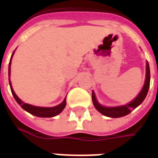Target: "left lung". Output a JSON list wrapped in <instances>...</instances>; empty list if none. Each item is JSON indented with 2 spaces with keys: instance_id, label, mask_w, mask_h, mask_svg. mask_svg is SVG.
I'll return each mask as SVG.
<instances>
[{
  "instance_id": "8db88e82",
  "label": "left lung",
  "mask_w": 158,
  "mask_h": 158,
  "mask_svg": "<svg viewBox=\"0 0 158 158\" xmlns=\"http://www.w3.org/2000/svg\"><path fill=\"white\" fill-rule=\"evenodd\" d=\"M150 82H151V73H150V66L149 63L147 62L146 64V79L144 82V85L143 87L142 91L138 94V96L134 100L129 103L125 106H118V107H104L101 105L98 104L97 101L95 94L93 92L92 98H93V105L95 106V108L97 109L101 114L106 116V117H110V118H121L124 116L128 115L129 113L131 112V110H134L135 108H137L139 105L142 104V102L144 100V98L146 97L149 88H150Z\"/></svg>"
}]
</instances>
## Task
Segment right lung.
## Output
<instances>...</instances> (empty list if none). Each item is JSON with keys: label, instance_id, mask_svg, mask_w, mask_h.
<instances>
[{"label": "right lung", "instance_id": "1", "mask_svg": "<svg viewBox=\"0 0 158 158\" xmlns=\"http://www.w3.org/2000/svg\"><path fill=\"white\" fill-rule=\"evenodd\" d=\"M12 56H13V54H12ZM10 65H11V60H10V62H9V65H8V76L10 75ZM9 85H10V88H11L12 94H13L14 98H15L16 102L21 106V108H23L24 110L31 113L32 115L36 116V117H40V118H52V117H54V116L60 114L65 107V104H66L65 98L60 105L54 106V107H38V106H34L28 105V104H26L24 102L21 101L20 98L17 97L15 93L14 92V90H13V88L11 86L10 79H9Z\"/></svg>", "mask_w": 158, "mask_h": 158}]
</instances>
